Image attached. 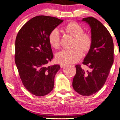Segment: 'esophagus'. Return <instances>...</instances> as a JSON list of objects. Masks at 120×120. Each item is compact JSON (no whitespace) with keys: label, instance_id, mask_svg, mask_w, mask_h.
<instances>
[{"label":"esophagus","instance_id":"1","mask_svg":"<svg viewBox=\"0 0 120 120\" xmlns=\"http://www.w3.org/2000/svg\"><path fill=\"white\" fill-rule=\"evenodd\" d=\"M65 65L66 64H65V63H61V64H60V67H61V68H63V67H64Z\"/></svg>","mask_w":120,"mask_h":120}]
</instances>
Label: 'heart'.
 Listing matches in <instances>:
<instances>
[{"label": "heart", "instance_id": "heart-1", "mask_svg": "<svg viewBox=\"0 0 120 120\" xmlns=\"http://www.w3.org/2000/svg\"><path fill=\"white\" fill-rule=\"evenodd\" d=\"M65 31L74 38L71 49H64L56 54V60L59 63H74L77 62L82 56V50L88 51L92 45V38L89 34L84 33L82 27L75 22L66 26ZM49 42L52 47L58 49L60 46V33L58 29H53L49 35Z\"/></svg>", "mask_w": 120, "mask_h": 120}]
</instances>
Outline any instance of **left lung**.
<instances>
[{"label":"left lung","instance_id":"obj_1","mask_svg":"<svg viewBox=\"0 0 120 120\" xmlns=\"http://www.w3.org/2000/svg\"><path fill=\"white\" fill-rule=\"evenodd\" d=\"M82 21L91 29L92 45L83 62L91 71H85L77 65L72 85L77 93L90 96L100 90L107 80L113 63V42L108 30L99 21L89 17L83 18Z\"/></svg>","mask_w":120,"mask_h":120}]
</instances>
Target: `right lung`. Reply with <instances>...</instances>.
<instances>
[{"instance_id":"add662e5","label":"right lung","mask_w":120,"mask_h":120,"mask_svg":"<svg viewBox=\"0 0 120 120\" xmlns=\"http://www.w3.org/2000/svg\"><path fill=\"white\" fill-rule=\"evenodd\" d=\"M63 21L38 16L21 28L15 42V63L23 85L35 96H45L54 87L59 65H47L53 58L49 35Z\"/></svg>"}]
</instances>
